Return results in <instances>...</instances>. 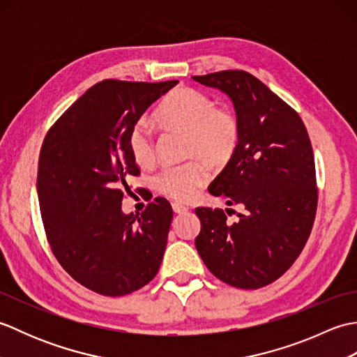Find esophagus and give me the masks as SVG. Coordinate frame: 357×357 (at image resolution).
<instances>
[{"instance_id": "1", "label": "esophagus", "mask_w": 357, "mask_h": 357, "mask_svg": "<svg viewBox=\"0 0 357 357\" xmlns=\"http://www.w3.org/2000/svg\"><path fill=\"white\" fill-rule=\"evenodd\" d=\"M172 207H173L174 213H185V211L188 210V207L184 206V204H181V202H173Z\"/></svg>"}]
</instances>
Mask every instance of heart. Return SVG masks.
I'll list each match as a JSON object with an SVG mask.
<instances>
[{"label": "heart", "mask_w": 357, "mask_h": 357, "mask_svg": "<svg viewBox=\"0 0 357 357\" xmlns=\"http://www.w3.org/2000/svg\"><path fill=\"white\" fill-rule=\"evenodd\" d=\"M156 119L165 128L184 132L185 156L195 158L162 167L155 174L153 185L167 198L190 201L210 179V165L205 159L211 165L222 167L233 158L241 138L239 119L231 109L216 107L213 98L190 87L173 90L158 107ZM128 150L141 167L155 162V139L149 124L141 121L133 126Z\"/></svg>", "instance_id": "heart-1"}]
</instances>
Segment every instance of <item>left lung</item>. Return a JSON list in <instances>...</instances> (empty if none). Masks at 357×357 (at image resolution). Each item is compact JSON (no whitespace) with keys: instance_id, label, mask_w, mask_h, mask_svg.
Listing matches in <instances>:
<instances>
[{"instance_id":"obj_1","label":"left lung","mask_w":357,"mask_h":357,"mask_svg":"<svg viewBox=\"0 0 357 357\" xmlns=\"http://www.w3.org/2000/svg\"><path fill=\"white\" fill-rule=\"evenodd\" d=\"M193 79L222 90L234 104L239 146L208 192L242 208H196V250L222 282L265 287L291 267L313 229L317 185L308 132L298 112L252 73L221 70ZM230 211L238 216L233 223Z\"/></svg>"}]
</instances>
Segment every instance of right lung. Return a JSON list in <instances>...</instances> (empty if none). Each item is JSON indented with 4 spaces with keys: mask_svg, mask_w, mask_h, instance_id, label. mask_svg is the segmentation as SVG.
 Returning <instances> with one entry per match:
<instances>
[{
    "mask_svg": "<svg viewBox=\"0 0 357 357\" xmlns=\"http://www.w3.org/2000/svg\"><path fill=\"white\" fill-rule=\"evenodd\" d=\"M178 81L104 79L79 96L43 141L36 188L45 236L59 265L102 296L139 290L156 276L173 210L158 196L139 218L124 215L127 181L139 176L128 135Z\"/></svg>",
    "mask_w": 357,
    "mask_h": 357,
    "instance_id": "add662e5",
    "label": "right lung"
}]
</instances>
